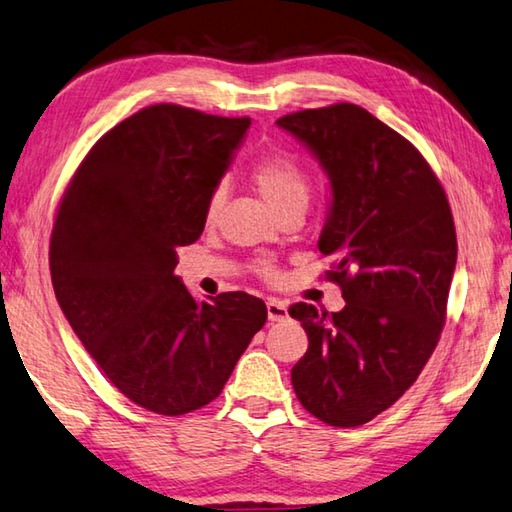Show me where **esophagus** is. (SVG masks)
<instances>
[{
    "instance_id": "34e87169",
    "label": "esophagus",
    "mask_w": 512,
    "mask_h": 512,
    "mask_svg": "<svg viewBox=\"0 0 512 512\" xmlns=\"http://www.w3.org/2000/svg\"><path fill=\"white\" fill-rule=\"evenodd\" d=\"M266 310H268V319L270 322H284L288 317V306L284 302H279V299H268L266 302Z\"/></svg>"
}]
</instances>
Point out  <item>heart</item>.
<instances>
[{
    "label": "heart",
    "instance_id": "obj_1",
    "mask_svg": "<svg viewBox=\"0 0 512 512\" xmlns=\"http://www.w3.org/2000/svg\"><path fill=\"white\" fill-rule=\"evenodd\" d=\"M250 182L259 190L266 202L273 206L279 215L293 208H306L310 197V177L306 168L295 155L275 153L264 157L250 170ZM226 202V186L217 184L210 190L204 204L206 224H215ZM257 273L266 279H275L277 270L268 264H259Z\"/></svg>",
    "mask_w": 512,
    "mask_h": 512
}]
</instances>
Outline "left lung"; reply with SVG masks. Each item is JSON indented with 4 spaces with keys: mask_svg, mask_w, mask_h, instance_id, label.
<instances>
[{
    "mask_svg": "<svg viewBox=\"0 0 512 512\" xmlns=\"http://www.w3.org/2000/svg\"><path fill=\"white\" fill-rule=\"evenodd\" d=\"M324 166L333 190L319 250L342 288L339 313L293 304L308 335L295 395L328 426L353 428L415 384L446 322L457 262L453 213L424 155L357 104L277 119Z\"/></svg>",
    "mask_w": 512,
    "mask_h": 512,
    "instance_id": "1",
    "label": "left lung"
}]
</instances>
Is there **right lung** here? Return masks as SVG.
<instances>
[{
  "instance_id": "obj_1",
  "label": "right lung",
  "mask_w": 512,
  "mask_h": 512,
  "mask_svg": "<svg viewBox=\"0 0 512 512\" xmlns=\"http://www.w3.org/2000/svg\"><path fill=\"white\" fill-rule=\"evenodd\" d=\"M250 117L155 104L110 128L59 199L50 277L79 342L119 393L157 415L213 402L266 324L242 290L197 302L175 275Z\"/></svg>"
}]
</instances>
